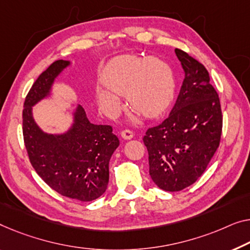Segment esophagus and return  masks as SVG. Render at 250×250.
I'll use <instances>...</instances> for the list:
<instances>
[{"label": "esophagus", "instance_id": "1", "mask_svg": "<svg viewBox=\"0 0 250 250\" xmlns=\"http://www.w3.org/2000/svg\"><path fill=\"white\" fill-rule=\"evenodd\" d=\"M121 137L125 140H129L133 137V132L131 131V130H124V131L121 132Z\"/></svg>", "mask_w": 250, "mask_h": 250}]
</instances>
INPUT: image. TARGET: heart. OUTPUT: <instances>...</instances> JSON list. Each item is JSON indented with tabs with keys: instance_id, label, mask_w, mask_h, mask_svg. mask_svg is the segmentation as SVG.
Returning a JSON list of instances; mask_svg holds the SVG:
<instances>
[{
	"instance_id": "1",
	"label": "heart",
	"mask_w": 250,
	"mask_h": 250,
	"mask_svg": "<svg viewBox=\"0 0 250 250\" xmlns=\"http://www.w3.org/2000/svg\"><path fill=\"white\" fill-rule=\"evenodd\" d=\"M104 87L95 95L103 112L120 110L119 95H125L129 105L147 118H157L169 109L175 98L176 82L173 69L162 59L121 56L111 61L101 74Z\"/></svg>"
}]
</instances>
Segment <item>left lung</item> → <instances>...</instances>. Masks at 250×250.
I'll use <instances>...</instances> for the list:
<instances>
[{
  "mask_svg": "<svg viewBox=\"0 0 250 250\" xmlns=\"http://www.w3.org/2000/svg\"><path fill=\"white\" fill-rule=\"evenodd\" d=\"M184 70L176 103L168 118L147 130L144 144L149 155V175L159 188L182 191L204 173L220 145V100L206 67L175 49Z\"/></svg>",
  "mask_w": 250,
  "mask_h": 250,
  "instance_id": "left-lung-1",
  "label": "left lung"
}]
</instances>
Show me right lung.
<instances>
[{"label": "right lung", "mask_w": 250, "mask_h": 250, "mask_svg": "<svg viewBox=\"0 0 250 250\" xmlns=\"http://www.w3.org/2000/svg\"><path fill=\"white\" fill-rule=\"evenodd\" d=\"M68 61H56L30 88L22 112V130L30 163L44 183L59 194L82 202L101 196L109 184V162L119 146L112 126L93 125L77 105L74 121L65 133L43 132L36 124L32 106L50 95Z\"/></svg>", "instance_id": "1"}]
</instances>
